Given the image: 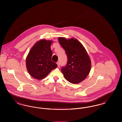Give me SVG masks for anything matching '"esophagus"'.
Instances as JSON below:
<instances>
[{
	"label": "esophagus",
	"mask_w": 122,
	"mask_h": 122,
	"mask_svg": "<svg viewBox=\"0 0 122 122\" xmlns=\"http://www.w3.org/2000/svg\"><path fill=\"white\" fill-rule=\"evenodd\" d=\"M57 65H58V67H59V66H60V63H59V62H57Z\"/></svg>",
	"instance_id": "1"
}]
</instances>
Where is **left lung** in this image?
Listing matches in <instances>:
<instances>
[{
  "mask_svg": "<svg viewBox=\"0 0 122 122\" xmlns=\"http://www.w3.org/2000/svg\"><path fill=\"white\" fill-rule=\"evenodd\" d=\"M58 41L67 56L66 65L61 69L65 79L74 84L85 80L91 70V60L85 47L75 38L59 37Z\"/></svg>",
  "mask_w": 122,
  "mask_h": 122,
  "instance_id": "left-lung-1",
  "label": "left lung"
}]
</instances>
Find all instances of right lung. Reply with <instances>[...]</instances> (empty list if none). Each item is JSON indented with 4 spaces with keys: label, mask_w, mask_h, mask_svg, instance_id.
I'll use <instances>...</instances> for the list:
<instances>
[{
    "label": "right lung",
    "mask_w": 122,
    "mask_h": 122,
    "mask_svg": "<svg viewBox=\"0 0 122 122\" xmlns=\"http://www.w3.org/2000/svg\"><path fill=\"white\" fill-rule=\"evenodd\" d=\"M52 40L41 39L32 46L26 58V67L30 75L40 80L47 76L58 66L52 62L51 49Z\"/></svg>",
    "instance_id": "add662e5"
}]
</instances>
